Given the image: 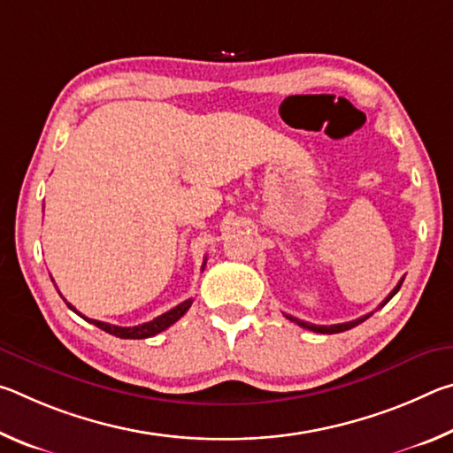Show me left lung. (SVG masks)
Here are the masks:
<instances>
[{
	"label": "left lung",
	"mask_w": 453,
	"mask_h": 453,
	"mask_svg": "<svg viewBox=\"0 0 453 453\" xmlns=\"http://www.w3.org/2000/svg\"><path fill=\"white\" fill-rule=\"evenodd\" d=\"M402 283H403V278H402L400 283H397V286L392 289V294H389V296L386 297V300L381 302L380 308H383V305H386V303H388L389 300H392V297L397 294V291H400ZM370 316H372V313H367V316H364V318H357V319H354V321H346V324H334V326H316V324H308V321H302V319H297V318H294V316H286V318H288L289 321H296L297 326L310 329V332H318V334H340V332H346V329H351V327L359 326V324H362V321H365Z\"/></svg>",
	"instance_id": "1"
}]
</instances>
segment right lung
I'll use <instances>...</instances> for the list:
<instances>
[{
  "label": "right lung",
  "instance_id": "obj_1",
  "mask_svg": "<svg viewBox=\"0 0 453 453\" xmlns=\"http://www.w3.org/2000/svg\"><path fill=\"white\" fill-rule=\"evenodd\" d=\"M203 265H205V262H203ZM203 265H202V272H203ZM191 302H194V300H186V302H181L180 305H175L173 310L162 313V316H159V318L151 319V321H145V324L134 326V327H121V326L105 324V321L89 319V318H86V316H81V313H80L78 310H75L72 303H67V302H65V303H67V308L73 310L75 313H78V316H81L83 319H88L89 324L97 326L99 329H104V332H107V334H111V335H116V337H121V340H145V337L156 335V334H159V332H164V329H167L170 326H173L175 321H178V319L183 316V313H186V311L189 310Z\"/></svg>",
  "mask_w": 453,
  "mask_h": 453
}]
</instances>
